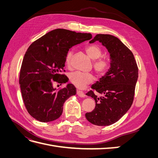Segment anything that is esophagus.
<instances>
[{
    "label": "esophagus",
    "instance_id": "34e87169",
    "mask_svg": "<svg viewBox=\"0 0 158 158\" xmlns=\"http://www.w3.org/2000/svg\"><path fill=\"white\" fill-rule=\"evenodd\" d=\"M76 94H77V95H78V96L81 97V98H84L85 96V94L82 92V91H80V90H77V92H76Z\"/></svg>",
    "mask_w": 158,
    "mask_h": 158
}]
</instances>
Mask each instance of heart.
Returning a JSON list of instances; mask_svg holds the SVG:
<instances>
[{
  "mask_svg": "<svg viewBox=\"0 0 158 158\" xmlns=\"http://www.w3.org/2000/svg\"><path fill=\"white\" fill-rule=\"evenodd\" d=\"M85 51L91 59L94 60L93 68L99 76H102L106 74L110 68L109 60L106 57L101 56L102 50L101 47L95 44L88 45ZM73 52L70 50L65 57V63L68 66L70 65ZM94 76L91 73H82L80 72H74L69 75V80L71 84L79 89H84L87 85L94 81Z\"/></svg>",
  "mask_w": 158,
  "mask_h": 158,
  "instance_id": "heart-1",
  "label": "heart"
}]
</instances>
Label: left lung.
I'll list each match as a JSON object with an SVG mask.
<instances>
[{"instance_id": "obj_1", "label": "left lung", "mask_w": 158, "mask_h": 158, "mask_svg": "<svg viewBox=\"0 0 158 158\" xmlns=\"http://www.w3.org/2000/svg\"><path fill=\"white\" fill-rule=\"evenodd\" d=\"M98 41L110 54L111 67L92 88L101 94L98 97L94 91L86 95L94 98L95 109L85 113V118L93 125L109 126L116 123L131 107L138 69L131 51L117 37L109 34H98L89 41Z\"/></svg>"}]
</instances>
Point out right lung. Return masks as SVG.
Returning a JSON list of instances; mask_svg holds the SVG:
<instances>
[{
    "mask_svg": "<svg viewBox=\"0 0 158 158\" xmlns=\"http://www.w3.org/2000/svg\"><path fill=\"white\" fill-rule=\"evenodd\" d=\"M92 37L91 33L56 29L33 42L27 49L19 84L27 111L36 120L47 123L59 118L66 100L76 95V89L71 84L56 90L53 82L61 85L68 82L61 73L69 49Z\"/></svg>",
    "mask_w": 158,
    "mask_h": 158,
    "instance_id": "add662e5",
    "label": "right lung"
}]
</instances>
